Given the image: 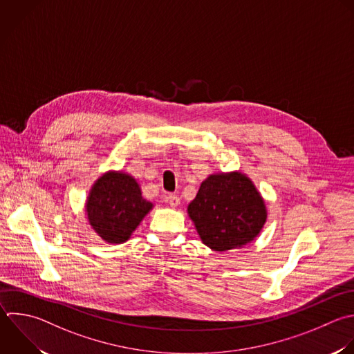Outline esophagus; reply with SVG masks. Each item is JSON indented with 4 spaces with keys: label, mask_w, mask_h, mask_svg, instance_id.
Wrapping results in <instances>:
<instances>
[{
    "label": "esophagus",
    "mask_w": 354,
    "mask_h": 354,
    "mask_svg": "<svg viewBox=\"0 0 354 354\" xmlns=\"http://www.w3.org/2000/svg\"><path fill=\"white\" fill-rule=\"evenodd\" d=\"M167 202H169V205H170L171 207H177V206L180 205V198H178V195H176V194H170V195L167 196Z\"/></svg>",
    "instance_id": "1"
}]
</instances>
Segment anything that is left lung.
<instances>
[{"label":"left lung","instance_id":"8db88e82","mask_svg":"<svg viewBox=\"0 0 354 354\" xmlns=\"http://www.w3.org/2000/svg\"><path fill=\"white\" fill-rule=\"evenodd\" d=\"M188 214L202 242L217 252L253 241L267 217L261 196L241 173L206 178L188 205Z\"/></svg>","mask_w":354,"mask_h":354}]
</instances>
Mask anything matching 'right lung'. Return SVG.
I'll return each mask as SVG.
<instances>
[{"label":"right lung","mask_w":354,"mask_h":354,"mask_svg":"<svg viewBox=\"0 0 354 354\" xmlns=\"http://www.w3.org/2000/svg\"><path fill=\"white\" fill-rule=\"evenodd\" d=\"M152 203L142 198L138 183L124 173H106L93 187L87 214L95 232L106 242L127 241Z\"/></svg>","instance_id":"right-lung-1"}]
</instances>
